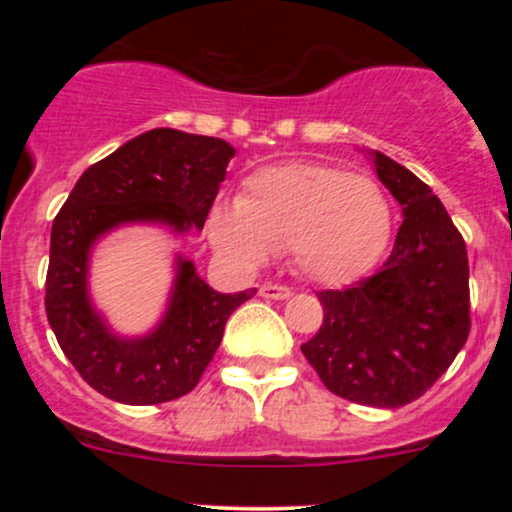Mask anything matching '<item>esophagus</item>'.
<instances>
[{"label":"esophagus","instance_id":"34e87169","mask_svg":"<svg viewBox=\"0 0 512 512\" xmlns=\"http://www.w3.org/2000/svg\"><path fill=\"white\" fill-rule=\"evenodd\" d=\"M260 293L264 298H274V301H284V298L291 296V291L281 284H262Z\"/></svg>","mask_w":512,"mask_h":512}]
</instances>
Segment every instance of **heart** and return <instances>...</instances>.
I'll return each instance as SVG.
<instances>
[{
    "label": "heart",
    "mask_w": 512,
    "mask_h": 512,
    "mask_svg": "<svg viewBox=\"0 0 512 512\" xmlns=\"http://www.w3.org/2000/svg\"><path fill=\"white\" fill-rule=\"evenodd\" d=\"M214 245L257 264L291 250L293 264L317 284H349L383 257L392 236L390 199L368 175L325 163L257 170L236 207L211 214Z\"/></svg>",
    "instance_id": "b5f03b06"
}]
</instances>
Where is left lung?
Wrapping results in <instances>:
<instances>
[{
    "mask_svg": "<svg viewBox=\"0 0 512 512\" xmlns=\"http://www.w3.org/2000/svg\"><path fill=\"white\" fill-rule=\"evenodd\" d=\"M373 163L402 204L395 245L375 274L317 291L325 315L301 351L337 397L397 409L433 387L467 342L469 262L431 187L380 151Z\"/></svg>",
    "mask_w": 512,
    "mask_h": 512,
    "instance_id": "8db88e82",
    "label": "left lung"
}]
</instances>
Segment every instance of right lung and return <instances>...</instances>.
I'll list each match as a JSON object with an SVG mask.
<instances>
[{
	"instance_id": "right-lung-1",
	"label": "right lung",
	"mask_w": 512,
	"mask_h": 512,
	"mask_svg": "<svg viewBox=\"0 0 512 512\" xmlns=\"http://www.w3.org/2000/svg\"><path fill=\"white\" fill-rule=\"evenodd\" d=\"M233 146L178 129H151L93 163L52 221L45 313L64 356L96 392L122 404H161L187 395L219 349L223 327L257 289L214 291L180 262L166 320L144 339H117L86 296L88 248L127 221L202 228L226 178Z\"/></svg>"
}]
</instances>
